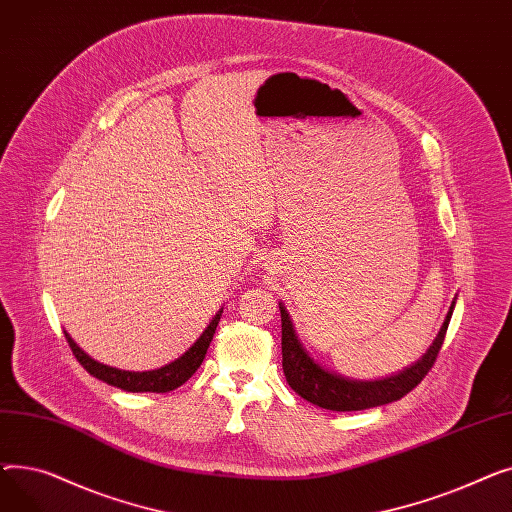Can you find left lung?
Masks as SVG:
<instances>
[{
  "mask_svg": "<svg viewBox=\"0 0 512 512\" xmlns=\"http://www.w3.org/2000/svg\"><path fill=\"white\" fill-rule=\"evenodd\" d=\"M454 303L444 319V326L429 346V351L423 355L421 361H417L407 371H402L394 378L378 380V382H353L344 380L336 373L326 371L319 367L301 346L297 334H294L292 321L284 305L280 303V315H282V369L286 375L288 386L297 392L301 398L313 402V405L330 411H363L371 407H382L388 402L400 400L407 396L413 388L421 384V380L434 367L440 348L446 338V330L450 324Z\"/></svg>",
  "mask_w": 512,
  "mask_h": 512,
  "instance_id": "1",
  "label": "left lung"
}]
</instances>
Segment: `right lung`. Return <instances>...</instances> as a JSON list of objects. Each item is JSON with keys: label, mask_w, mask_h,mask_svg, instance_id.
<instances>
[{"label": "right lung", "mask_w": 512, "mask_h": 512, "mask_svg": "<svg viewBox=\"0 0 512 512\" xmlns=\"http://www.w3.org/2000/svg\"><path fill=\"white\" fill-rule=\"evenodd\" d=\"M220 315H222V311L211 319V324L201 334V338L191 348H188V351L180 359H176L174 363L161 367V369L143 371V373L107 367V365L91 359L83 351V348L76 346V342L68 336V332H64V334H66L68 346L72 348V355L93 375V378L110 384V386H116L120 390H126V392H170V390L180 388L201 367V363L207 355V348L213 340L215 328H218V324H220Z\"/></svg>", "instance_id": "right-lung-1"}]
</instances>
